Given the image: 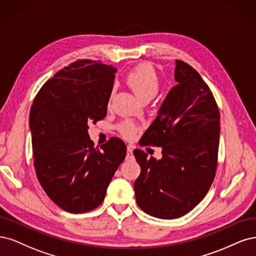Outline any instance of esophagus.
I'll return each mask as SVG.
<instances>
[{"label":"esophagus","mask_w":256,"mask_h":256,"mask_svg":"<svg viewBox=\"0 0 256 256\" xmlns=\"http://www.w3.org/2000/svg\"><path fill=\"white\" fill-rule=\"evenodd\" d=\"M132 156H133V148L130 146H128V149H126V158H130Z\"/></svg>","instance_id":"esophagus-1"}]
</instances>
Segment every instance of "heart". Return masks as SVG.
<instances>
[{
  "label": "heart",
  "instance_id": "b5f03b06",
  "mask_svg": "<svg viewBox=\"0 0 256 256\" xmlns=\"http://www.w3.org/2000/svg\"><path fill=\"white\" fill-rule=\"evenodd\" d=\"M126 85L133 90V92L146 102L150 101L158 94L160 90V76L158 71L150 64H140L134 67L126 76ZM114 90L110 98H112ZM120 133L126 138H133L138 130V126L130 121H124L118 126Z\"/></svg>",
  "mask_w": 256,
  "mask_h": 256
}]
</instances>
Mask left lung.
Here are the masks:
<instances>
[{
	"instance_id": "left-lung-1",
	"label": "left lung",
	"mask_w": 256,
	"mask_h": 256,
	"mask_svg": "<svg viewBox=\"0 0 256 256\" xmlns=\"http://www.w3.org/2000/svg\"><path fill=\"white\" fill-rule=\"evenodd\" d=\"M174 78L158 117L140 146H162V158L134 155L142 172L134 183L136 202L150 216L176 219L190 212L215 178L220 114L210 87L192 66L176 60Z\"/></svg>"
}]
</instances>
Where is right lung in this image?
I'll use <instances>...</instances> for the list:
<instances>
[{"label": "right lung", "instance_id": "1", "mask_svg": "<svg viewBox=\"0 0 256 256\" xmlns=\"http://www.w3.org/2000/svg\"><path fill=\"white\" fill-rule=\"evenodd\" d=\"M112 66L78 60L41 87L30 112L34 167L40 185L60 208L72 214L100 205L126 146L112 137L94 146L89 123L105 118L112 90Z\"/></svg>", "mask_w": 256, "mask_h": 256}]
</instances>
